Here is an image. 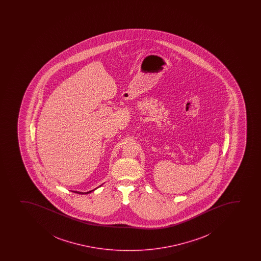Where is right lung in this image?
Here are the masks:
<instances>
[{
  "mask_svg": "<svg viewBox=\"0 0 261 261\" xmlns=\"http://www.w3.org/2000/svg\"><path fill=\"white\" fill-rule=\"evenodd\" d=\"M95 189V190H96ZM94 190H92V191H90V192H75V193H78V194H88V193H90L91 192H93Z\"/></svg>",
  "mask_w": 261,
  "mask_h": 261,
  "instance_id": "obj_1",
  "label": "right lung"
}]
</instances>
